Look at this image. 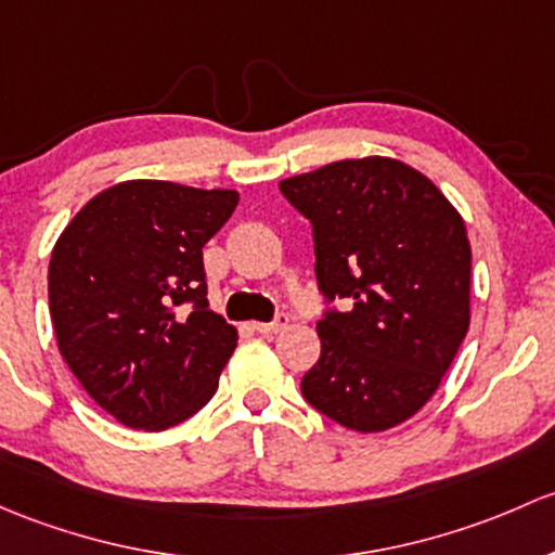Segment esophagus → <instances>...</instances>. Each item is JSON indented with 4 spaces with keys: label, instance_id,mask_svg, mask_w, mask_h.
<instances>
[{
    "label": "esophagus",
    "instance_id": "34e87169",
    "mask_svg": "<svg viewBox=\"0 0 555 555\" xmlns=\"http://www.w3.org/2000/svg\"><path fill=\"white\" fill-rule=\"evenodd\" d=\"M287 322H289L287 313H279L273 322H258V324H255V330H258L260 335H276V332H282L284 326H287Z\"/></svg>",
    "mask_w": 555,
    "mask_h": 555
}]
</instances>
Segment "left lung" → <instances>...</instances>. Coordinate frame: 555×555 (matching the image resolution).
<instances>
[{
  "mask_svg": "<svg viewBox=\"0 0 555 555\" xmlns=\"http://www.w3.org/2000/svg\"><path fill=\"white\" fill-rule=\"evenodd\" d=\"M313 229L326 308L308 404L359 434L423 410L470 324V244L447 196L410 165L343 159L279 183Z\"/></svg>",
  "mask_w": 555,
  "mask_h": 555,
  "instance_id": "8db88e82",
  "label": "left lung"
}]
</instances>
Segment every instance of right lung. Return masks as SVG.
<instances>
[{
  "instance_id": "add662e5",
  "label": "right lung",
  "mask_w": 555,
  "mask_h": 555,
  "mask_svg": "<svg viewBox=\"0 0 555 555\" xmlns=\"http://www.w3.org/2000/svg\"><path fill=\"white\" fill-rule=\"evenodd\" d=\"M238 204L229 189L127 180L92 196L55 242L50 317L68 370L135 430L202 410L236 348L209 311L202 247Z\"/></svg>"
}]
</instances>
